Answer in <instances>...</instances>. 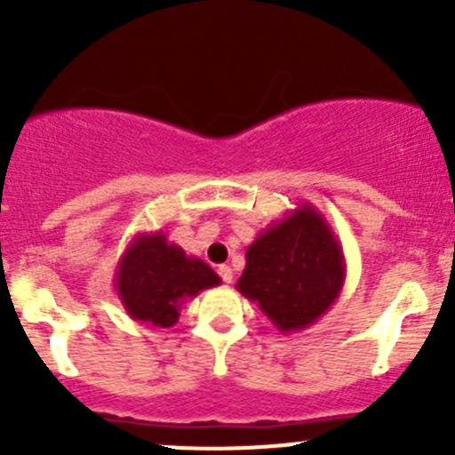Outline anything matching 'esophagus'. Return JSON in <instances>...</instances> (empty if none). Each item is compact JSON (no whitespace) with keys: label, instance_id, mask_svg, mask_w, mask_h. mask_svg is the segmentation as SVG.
Segmentation results:
<instances>
[{"label":"esophagus","instance_id":"34e87169","mask_svg":"<svg viewBox=\"0 0 455 455\" xmlns=\"http://www.w3.org/2000/svg\"><path fill=\"white\" fill-rule=\"evenodd\" d=\"M218 275H220V277H222L224 283H231V282H233V268H231V266L222 264V266H220V268H218Z\"/></svg>","mask_w":455,"mask_h":455}]
</instances>
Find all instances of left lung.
<instances>
[{
	"instance_id": "8db88e82",
	"label": "left lung",
	"mask_w": 455,
	"mask_h": 455,
	"mask_svg": "<svg viewBox=\"0 0 455 455\" xmlns=\"http://www.w3.org/2000/svg\"><path fill=\"white\" fill-rule=\"evenodd\" d=\"M346 257L323 215L301 202L246 249L235 288L283 334L313 325L341 295Z\"/></svg>"
}]
</instances>
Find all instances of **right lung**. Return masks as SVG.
<instances>
[{"label":"right lung","instance_id":"add662e5","mask_svg":"<svg viewBox=\"0 0 455 455\" xmlns=\"http://www.w3.org/2000/svg\"><path fill=\"white\" fill-rule=\"evenodd\" d=\"M220 282L209 264L172 244L163 231L136 233L114 273L127 315L149 328H172L187 299Z\"/></svg>","mask_w":455,"mask_h":455}]
</instances>
